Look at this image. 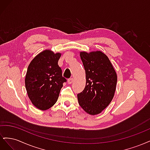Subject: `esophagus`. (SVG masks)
Masks as SVG:
<instances>
[{"instance_id":"1","label":"esophagus","mask_w":150,"mask_h":150,"mask_svg":"<svg viewBox=\"0 0 150 150\" xmlns=\"http://www.w3.org/2000/svg\"><path fill=\"white\" fill-rule=\"evenodd\" d=\"M73 81H74L73 79L70 78V79H69L67 80V83L69 84H72V83H73Z\"/></svg>"}]
</instances>
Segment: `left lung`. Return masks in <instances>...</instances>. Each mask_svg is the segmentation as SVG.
Segmentation results:
<instances>
[{
    "mask_svg": "<svg viewBox=\"0 0 150 150\" xmlns=\"http://www.w3.org/2000/svg\"><path fill=\"white\" fill-rule=\"evenodd\" d=\"M86 72V84L78 94L79 104L91 115L101 113L114 97L117 74L105 54L100 51L80 52Z\"/></svg>",
    "mask_w": 150,
    "mask_h": 150,
    "instance_id": "obj_1",
    "label": "left lung"
}]
</instances>
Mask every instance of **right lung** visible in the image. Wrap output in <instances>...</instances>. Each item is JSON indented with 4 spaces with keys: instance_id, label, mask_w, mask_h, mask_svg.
<instances>
[{
    "instance_id": "obj_1",
    "label": "right lung",
    "mask_w": 150,
    "mask_h": 150,
    "mask_svg": "<svg viewBox=\"0 0 150 150\" xmlns=\"http://www.w3.org/2000/svg\"><path fill=\"white\" fill-rule=\"evenodd\" d=\"M61 56L60 52L44 50L28 66L25 78V89L32 103L40 110H47L54 106L63 83L66 81L58 65Z\"/></svg>"
}]
</instances>
